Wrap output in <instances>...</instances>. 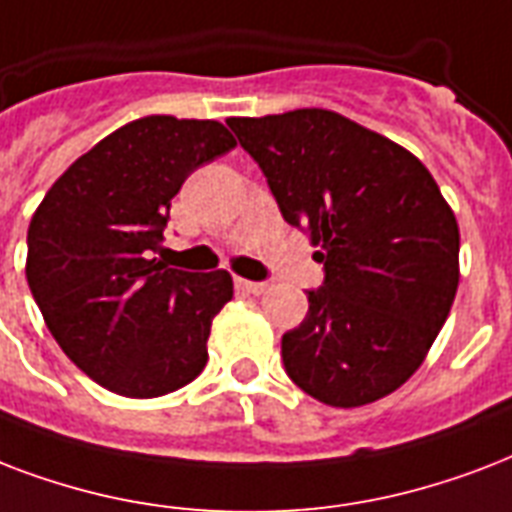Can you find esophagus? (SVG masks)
Wrapping results in <instances>:
<instances>
[{"instance_id": "1", "label": "esophagus", "mask_w": 512, "mask_h": 512, "mask_svg": "<svg viewBox=\"0 0 512 512\" xmlns=\"http://www.w3.org/2000/svg\"><path fill=\"white\" fill-rule=\"evenodd\" d=\"M235 283H237V288H243V291H248V293H256V296L269 291L267 283H253V280H245V277H237Z\"/></svg>"}]
</instances>
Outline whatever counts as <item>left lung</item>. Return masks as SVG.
<instances>
[{
  "label": "left lung",
  "mask_w": 512,
  "mask_h": 512,
  "mask_svg": "<svg viewBox=\"0 0 512 512\" xmlns=\"http://www.w3.org/2000/svg\"><path fill=\"white\" fill-rule=\"evenodd\" d=\"M227 125L326 267L307 318L283 336L288 376L336 408L395 392L427 358L459 285L457 216L430 170L328 109Z\"/></svg>",
  "instance_id": "1"
}]
</instances>
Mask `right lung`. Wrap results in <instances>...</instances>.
I'll return each mask as SVG.
<instances>
[{"instance_id": "right-lung-1", "label": "right lung", "mask_w": 512, "mask_h": 512, "mask_svg": "<svg viewBox=\"0 0 512 512\" xmlns=\"http://www.w3.org/2000/svg\"><path fill=\"white\" fill-rule=\"evenodd\" d=\"M235 149L216 120L152 114L74 160L31 216L26 280L45 326L93 382L160 398L200 376L232 275L154 259L186 176Z\"/></svg>"}]
</instances>
